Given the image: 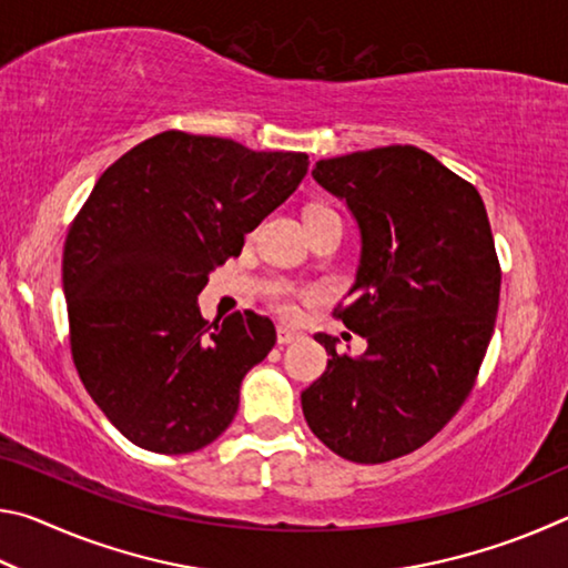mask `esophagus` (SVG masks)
I'll return each instance as SVG.
<instances>
[{"label":"esophagus","mask_w":568,"mask_h":568,"mask_svg":"<svg viewBox=\"0 0 568 568\" xmlns=\"http://www.w3.org/2000/svg\"><path fill=\"white\" fill-rule=\"evenodd\" d=\"M297 338H301V333L285 328V325H277V343H281V345H291V343H295Z\"/></svg>","instance_id":"obj_1"}]
</instances>
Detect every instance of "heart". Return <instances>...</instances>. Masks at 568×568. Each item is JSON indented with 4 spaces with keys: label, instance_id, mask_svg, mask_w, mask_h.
Wrapping results in <instances>:
<instances>
[{
    "label": "heart",
    "instance_id": "heart-1",
    "mask_svg": "<svg viewBox=\"0 0 568 568\" xmlns=\"http://www.w3.org/2000/svg\"><path fill=\"white\" fill-rule=\"evenodd\" d=\"M328 213V210H313L307 217H315V215H323ZM291 295H293V287L291 285H275L273 287V303L281 313H293V303H291Z\"/></svg>",
    "mask_w": 568,
    "mask_h": 568
}]
</instances>
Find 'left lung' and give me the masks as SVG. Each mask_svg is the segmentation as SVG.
<instances>
[{
  "mask_svg": "<svg viewBox=\"0 0 568 568\" xmlns=\"http://www.w3.org/2000/svg\"><path fill=\"white\" fill-rule=\"evenodd\" d=\"M313 178L358 225L338 318L368 348L338 355L315 333L331 361L301 393L303 416L333 454L383 464L434 438L474 388L501 293L491 225L478 190L413 145L321 160Z\"/></svg>",
  "mask_w": 568,
  "mask_h": 568,
  "instance_id": "obj_1",
  "label": "left lung"
}]
</instances>
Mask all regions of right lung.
I'll use <instances>...</instances> for the list:
<instances>
[{"label": "right lung", "instance_id": "right-lung-1", "mask_svg": "<svg viewBox=\"0 0 568 568\" xmlns=\"http://www.w3.org/2000/svg\"><path fill=\"white\" fill-rule=\"evenodd\" d=\"M307 165L305 152L170 130L94 182L62 257L72 358L134 446L192 454L233 423L240 383L273 351L275 325L253 311L210 325L197 295Z\"/></svg>", "mask_w": 568, "mask_h": 568}]
</instances>
